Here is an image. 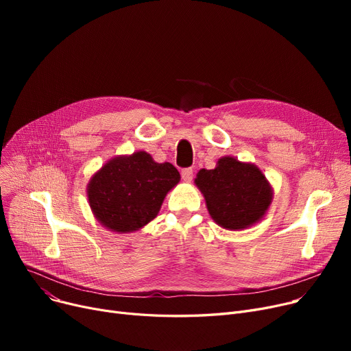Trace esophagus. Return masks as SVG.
<instances>
[{
    "label": "esophagus",
    "instance_id": "esophagus-1",
    "mask_svg": "<svg viewBox=\"0 0 351 351\" xmlns=\"http://www.w3.org/2000/svg\"><path fill=\"white\" fill-rule=\"evenodd\" d=\"M182 178L185 182H191L193 179V169L192 168L182 169Z\"/></svg>",
    "mask_w": 351,
    "mask_h": 351
}]
</instances>
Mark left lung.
I'll return each instance as SVG.
<instances>
[{
  "label": "left lung",
  "mask_w": 351,
  "mask_h": 351,
  "mask_svg": "<svg viewBox=\"0 0 351 351\" xmlns=\"http://www.w3.org/2000/svg\"><path fill=\"white\" fill-rule=\"evenodd\" d=\"M195 185L210 217L226 230H243L261 222L273 200V188L261 168L233 156L220 158L215 169H200Z\"/></svg>",
  "instance_id": "8db88e82"
}]
</instances>
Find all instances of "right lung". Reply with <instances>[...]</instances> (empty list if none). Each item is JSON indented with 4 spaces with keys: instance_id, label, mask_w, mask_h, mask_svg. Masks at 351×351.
I'll return each instance as SVG.
<instances>
[{
    "instance_id": "right-lung-1",
    "label": "right lung",
    "mask_w": 351,
    "mask_h": 351,
    "mask_svg": "<svg viewBox=\"0 0 351 351\" xmlns=\"http://www.w3.org/2000/svg\"><path fill=\"white\" fill-rule=\"evenodd\" d=\"M180 180L169 162L158 163L138 151L109 159L92 175L88 204L98 222L117 233L142 229L158 216L163 199Z\"/></svg>"
}]
</instances>
